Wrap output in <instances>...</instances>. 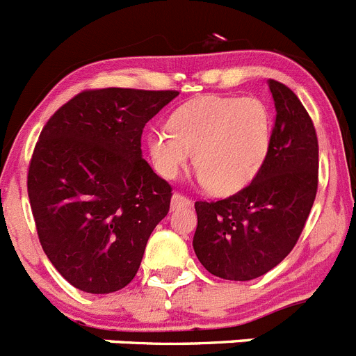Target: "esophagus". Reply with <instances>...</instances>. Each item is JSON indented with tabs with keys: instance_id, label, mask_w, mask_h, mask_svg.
I'll use <instances>...</instances> for the list:
<instances>
[{
	"instance_id": "esophagus-1",
	"label": "esophagus",
	"mask_w": 356,
	"mask_h": 356,
	"mask_svg": "<svg viewBox=\"0 0 356 356\" xmlns=\"http://www.w3.org/2000/svg\"><path fill=\"white\" fill-rule=\"evenodd\" d=\"M191 205H193V201L188 200L187 196H184V194H180V193L172 194V197H171V209L172 210L180 209V207H191Z\"/></svg>"
}]
</instances>
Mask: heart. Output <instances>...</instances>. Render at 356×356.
<instances>
[{"mask_svg": "<svg viewBox=\"0 0 356 356\" xmlns=\"http://www.w3.org/2000/svg\"><path fill=\"white\" fill-rule=\"evenodd\" d=\"M271 118L259 97L205 96L185 103L169 118L168 130L147 135L155 171L175 178L193 165L207 191L232 196L253 181L269 149Z\"/></svg>", "mask_w": 356, "mask_h": 356, "instance_id": "b5f03b06", "label": "heart"}]
</instances>
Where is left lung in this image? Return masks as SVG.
I'll return each mask as SVG.
<instances>
[{
    "mask_svg": "<svg viewBox=\"0 0 356 356\" xmlns=\"http://www.w3.org/2000/svg\"><path fill=\"white\" fill-rule=\"evenodd\" d=\"M276 119L262 168L246 188L219 201H196L193 246L207 271L248 282L271 271L296 246L319 178L314 122L287 85L267 80Z\"/></svg>",
    "mask_w": 356,
    "mask_h": 356,
    "instance_id": "1",
    "label": "left lung"
}]
</instances>
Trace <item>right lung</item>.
I'll return each mask as SVG.
<instances>
[{"label":"right lung","instance_id":"add662e5","mask_svg":"<svg viewBox=\"0 0 356 356\" xmlns=\"http://www.w3.org/2000/svg\"><path fill=\"white\" fill-rule=\"evenodd\" d=\"M176 96L178 90H83L40 131L28 197L40 246L72 287L110 294L139 271L172 196L143 159L140 137Z\"/></svg>","mask_w":356,"mask_h":356}]
</instances>
